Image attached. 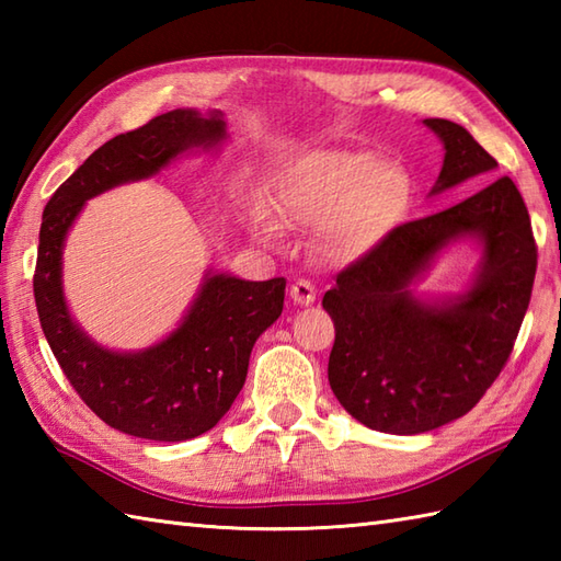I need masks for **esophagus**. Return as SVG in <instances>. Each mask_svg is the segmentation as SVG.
<instances>
[{
	"label": "esophagus",
	"mask_w": 561,
	"mask_h": 561,
	"mask_svg": "<svg viewBox=\"0 0 561 561\" xmlns=\"http://www.w3.org/2000/svg\"><path fill=\"white\" fill-rule=\"evenodd\" d=\"M289 294H291L294 304L308 306V304L316 301V287H313V282H308V279H296V282L291 284Z\"/></svg>",
	"instance_id": "34e87169"
}]
</instances>
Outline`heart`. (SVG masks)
Here are the masks:
<instances>
[{"instance_id":"1","label":"heart","mask_w":561,"mask_h":561,"mask_svg":"<svg viewBox=\"0 0 561 561\" xmlns=\"http://www.w3.org/2000/svg\"><path fill=\"white\" fill-rule=\"evenodd\" d=\"M274 207L284 219L323 226L330 255L356 260L376 250L408 217L412 181L398 163L371 151H311L284 165L274 181ZM255 231L279 236L265 211L253 214Z\"/></svg>"}]
</instances>
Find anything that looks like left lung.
<instances>
[{
  "mask_svg": "<svg viewBox=\"0 0 561 561\" xmlns=\"http://www.w3.org/2000/svg\"><path fill=\"white\" fill-rule=\"evenodd\" d=\"M424 125L446 149L428 195L496 169L465 127L440 117ZM458 237L483 245L473 287L446 302H420L411 282ZM535 267L528 207L508 175L458 205L398 226L342 270L323 296L335 323L328 380L342 408L386 434H424L468 414L514 352Z\"/></svg>",
  "mask_w": 561,
  "mask_h": 561,
  "instance_id": "left-lung-1",
  "label": "left lung"
}]
</instances>
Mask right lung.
<instances>
[{
  "mask_svg": "<svg viewBox=\"0 0 561 561\" xmlns=\"http://www.w3.org/2000/svg\"><path fill=\"white\" fill-rule=\"evenodd\" d=\"M226 137L221 113L178 108L105 141L45 205L33 294L41 328L77 396L117 432L187 440L229 412L248 376L255 340L282 316L287 279L245 282L207 272L197 299L169 337L141 352H111L69 316L62 248L87 199L165 169L190 147Z\"/></svg>",
  "mask_w": 561,
  "mask_h": 561,
  "instance_id": "add662e5",
  "label": "right lung"
}]
</instances>
